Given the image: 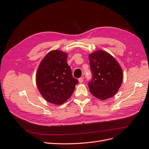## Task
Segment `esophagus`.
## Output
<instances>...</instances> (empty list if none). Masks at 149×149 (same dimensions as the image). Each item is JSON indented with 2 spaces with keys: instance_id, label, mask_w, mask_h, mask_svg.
I'll use <instances>...</instances> for the list:
<instances>
[{
  "instance_id": "obj_1",
  "label": "esophagus",
  "mask_w": 149,
  "mask_h": 149,
  "mask_svg": "<svg viewBox=\"0 0 149 149\" xmlns=\"http://www.w3.org/2000/svg\"><path fill=\"white\" fill-rule=\"evenodd\" d=\"M78 81H79V83H82L83 82V77L79 78L78 79Z\"/></svg>"
}]
</instances>
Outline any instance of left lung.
Returning <instances> with one entry per match:
<instances>
[{
    "label": "left lung",
    "mask_w": 149,
    "mask_h": 149,
    "mask_svg": "<svg viewBox=\"0 0 149 149\" xmlns=\"http://www.w3.org/2000/svg\"><path fill=\"white\" fill-rule=\"evenodd\" d=\"M93 79L89 82V91L101 100L113 97L122 84L123 73L119 63L109 53L97 50L89 54Z\"/></svg>",
    "instance_id": "obj_1"
}]
</instances>
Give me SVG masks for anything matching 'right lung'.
<instances>
[{
  "label": "right lung",
  "mask_w": 149,
  "mask_h": 149,
  "mask_svg": "<svg viewBox=\"0 0 149 149\" xmlns=\"http://www.w3.org/2000/svg\"><path fill=\"white\" fill-rule=\"evenodd\" d=\"M67 53L58 49L48 52L40 62L36 73L39 92L48 102L60 105L71 97L78 83L67 64Z\"/></svg>",
  "instance_id": "obj_1"
}]
</instances>
